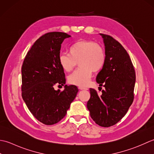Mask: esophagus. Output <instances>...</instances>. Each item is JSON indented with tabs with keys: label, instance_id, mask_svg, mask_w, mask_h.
I'll return each mask as SVG.
<instances>
[{
	"label": "esophagus",
	"instance_id": "34e87169",
	"mask_svg": "<svg viewBox=\"0 0 154 154\" xmlns=\"http://www.w3.org/2000/svg\"><path fill=\"white\" fill-rule=\"evenodd\" d=\"M80 90H88L87 88H85V87H82V86H79V88H78Z\"/></svg>",
	"mask_w": 154,
	"mask_h": 154
}]
</instances>
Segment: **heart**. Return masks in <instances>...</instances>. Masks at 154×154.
I'll return each instance as SVG.
<instances>
[{"label":"heart","mask_w":154,"mask_h":154,"mask_svg":"<svg viewBox=\"0 0 154 154\" xmlns=\"http://www.w3.org/2000/svg\"><path fill=\"white\" fill-rule=\"evenodd\" d=\"M69 54L62 53L58 56V62L66 72L73 70L77 62L80 68L68 78L72 85L86 86L89 83L93 71H100L106 62L104 49L99 44L90 40H78L69 46Z\"/></svg>","instance_id":"obj_1"}]
</instances>
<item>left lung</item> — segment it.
Returning a JSON list of instances; mask_svg holds the SVG:
<instances>
[{
  "mask_svg": "<svg viewBox=\"0 0 154 154\" xmlns=\"http://www.w3.org/2000/svg\"><path fill=\"white\" fill-rule=\"evenodd\" d=\"M100 35L104 42L106 59L96 82L105 89L100 95L96 90L90 89L87 108L96 124L108 128L117 124L132 103L136 72L129 54L121 44L111 36Z\"/></svg>",
  "mask_w": 154,
  "mask_h": 154,
  "instance_id": "8db88e82",
  "label": "left lung"
}]
</instances>
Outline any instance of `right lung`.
I'll list each match as a JSON object with an SVG mask.
<instances>
[{
    "mask_svg": "<svg viewBox=\"0 0 154 154\" xmlns=\"http://www.w3.org/2000/svg\"><path fill=\"white\" fill-rule=\"evenodd\" d=\"M71 36L48 32L40 36L27 52L22 66V97L30 112L45 125L58 123L66 116L78 92L76 86H64V70L58 62L61 45Z\"/></svg>",
    "mask_w": 154,
    "mask_h": 154,
    "instance_id": "right-lung-1",
    "label": "right lung"
}]
</instances>
